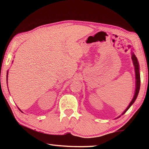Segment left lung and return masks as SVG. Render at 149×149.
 <instances>
[{
	"instance_id": "left-lung-1",
	"label": "left lung",
	"mask_w": 149,
	"mask_h": 149,
	"mask_svg": "<svg viewBox=\"0 0 149 149\" xmlns=\"http://www.w3.org/2000/svg\"><path fill=\"white\" fill-rule=\"evenodd\" d=\"M132 60H133V65H134L135 66V78H136V89H135V95H134V97H133V99L132 100V102H130V105L128 106L127 108H126L124 112H123V114H124L126 112V111H127L129 108H130L131 106H132L133 102H135V100L137 99L138 94H139V89H140V85H141V79H140V74H139V63L137 61V59L136 56L134 55V54L133 53L132 54Z\"/></svg>"
}]
</instances>
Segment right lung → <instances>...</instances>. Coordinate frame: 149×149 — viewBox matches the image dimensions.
<instances>
[{"mask_svg":"<svg viewBox=\"0 0 149 149\" xmlns=\"http://www.w3.org/2000/svg\"><path fill=\"white\" fill-rule=\"evenodd\" d=\"M6 79H8V72H7V75H6ZM8 80V79H6Z\"/></svg>","mask_w":149,"mask_h":149,"instance_id":"add662e5","label":"right lung"}]
</instances>
